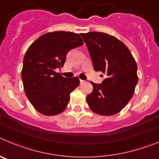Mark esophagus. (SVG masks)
<instances>
[{"instance_id":"34e87169","label":"esophagus","mask_w":159,"mask_h":159,"mask_svg":"<svg viewBox=\"0 0 159 159\" xmlns=\"http://www.w3.org/2000/svg\"><path fill=\"white\" fill-rule=\"evenodd\" d=\"M85 81H84V80H80V82H81V83H84Z\"/></svg>"}]
</instances>
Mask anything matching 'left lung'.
<instances>
[{
  "label": "left lung",
  "mask_w": 159,
  "mask_h": 159,
  "mask_svg": "<svg viewBox=\"0 0 159 159\" xmlns=\"http://www.w3.org/2000/svg\"><path fill=\"white\" fill-rule=\"evenodd\" d=\"M81 36L95 71L105 74L101 84L91 81L93 89L87 95L89 107L99 115H115L127 105L135 92L138 83L135 60L125 44L112 35L91 31Z\"/></svg>",
  "instance_id": "left-lung-1"
}]
</instances>
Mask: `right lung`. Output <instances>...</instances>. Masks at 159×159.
<instances>
[{
	"instance_id": "right-lung-1",
	"label": "right lung",
	"mask_w": 159,
	"mask_h": 159,
	"mask_svg": "<svg viewBox=\"0 0 159 159\" xmlns=\"http://www.w3.org/2000/svg\"><path fill=\"white\" fill-rule=\"evenodd\" d=\"M82 45L78 34L55 31L39 37L25 53L21 73L24 92L43 115H57L67 107L70 94L80 80L64 78L55 70L63 66L67 53Z\"/></svg>"
}]
</instances>
